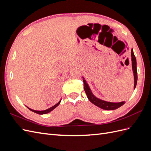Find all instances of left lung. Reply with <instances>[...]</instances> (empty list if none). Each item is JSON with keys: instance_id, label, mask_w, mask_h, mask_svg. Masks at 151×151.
Here are the masks:
<instances>
[{"instance_id": "8db88e82", "label": "left lung", "mask_w": 151, "mask_h": 151, "mask_svg": "<svg viewBox=\"0 0 151 151\" xmlns=\"http://www.w3.org/2000/svg\"><path fill=\"white\" fill-rule=\"evenodd\" d=\"M131 57H132V70H133L134 77V89H135L137 85V72L136 58L134 55L133 49L131 50ZM83 82H84V91L87 96H88V98L89 101L93 104L96 105V106H97L98 107L101 108L103 109H105V110H114V109H116L118 108H120V106H122V105H123L125 103V101H122L120 103L108 102L96 98L93 94L88 84L87 83L86 81L84 79L83 77Z\"/></svg>"}]
</instances>
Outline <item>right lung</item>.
I'll list each match as a JSON object with an SVG mask.
<instances>
[{"label":"right lung","instance_id":"obj_1","mask_svg":"<svg viewBox=\"0 0 151 151\" xmlns=\"http://www.w3.org/2000/svg\"><path fill=\"white\" fill-rule=\"evenodd\" d=\"M60 102H61V100H60V101H59V102H58V103H57L56 104H55L54 106H52L51 108H48V109H45V110H43V111H36V110H34V109H32L28 108V106H26V107L28 108L29 109H30V110H31V111H33L34 113L39 114V115H44V114H47V113H49V112H50V111H52L53 110V109H54L56 107H57V106H58L59 104L60 103Z\"/></svg>","mask_w":151,"mask_h":151}]
</instances>
